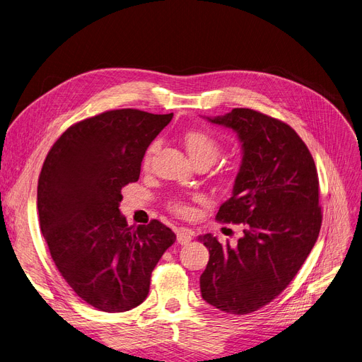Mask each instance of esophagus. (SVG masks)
<instances>
[{"mask_svg":"<svg viewBox=\"0 0 362 362\" xmlns=\"http://www.w3.org/2000/svg\"><path fill=\"white\" fill-rule=\"evenodd\" d=\"M192 237H193V233L190 231V229H186V228H179L176 231V238H177V243L180 245H186L192 241Z\"/></svg>","mask_w":362,"mask_h":362,"instance_id":"obj_1","label":"esophagus"}]
</instances>
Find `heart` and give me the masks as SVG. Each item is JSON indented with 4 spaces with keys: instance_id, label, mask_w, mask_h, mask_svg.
Segmentation results:
<instances>
[{
    "instance_id": "1",
    "label": "heart",
    "mask_w": 362,
    "mask_h": 362,
    "mask_svg": "<svg viewBox=\"0 0 362 362\" xmlns=\"http://www.w3.org/2000/svg\"><path fill=\"white\" fill-rule=\"evenodd\" d=\"M185 141V147L190 156V158L194 163L199 161H205L208 164H211L219 154V143L216 140V137L214 134H211L209 131L205 129H193L190 133H187L183 139ZM157 148V143L150 144V147L147 148L144 158H143V166L147 168L150 164L151 156L154 154ZM170 208L177 212V214H187L189 208L182 202V201H175L172 202Z\"/></svg>"
}]
</instances>
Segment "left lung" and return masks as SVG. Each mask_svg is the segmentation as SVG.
<instances>
[{"label": "left lung", "mask_w": 362, "mask_h": 362, "mask_svg": "<svg viewBox=\"0 0 362 362\" xmlns=\"http://www.w3.org/2000/svg\"><path fill=\"white\" fill-rule=\"evenodd\" d=\"M206 119L233 129L243 150L233 194L216 219L245 226L235 247L199 237L209 250L201 293L219 310L245 315L276 299L312 251L322 223L317 172L298 133L276 118L234 108Z\"/></svg>", "instance_id": "obj_1"}]
</instances>
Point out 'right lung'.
Returning a JSON list of instances; mask_svg holds the SVG:
<instances>
[{"mask_svg":"<svg viewBox=\"0 0 362 362\" xmlns=\"http://www.w3.org/2000/svg\"><path fill=\"white\" fill-rule=\"evenodd\" d=\"M173 118L114 110L69 127L50 148L37 186L42 234L62 277L108 313L141 305L151 272L175 241L153 219L128 226L121 189L140 177L147 147Z\"/></svg>","mask_w":362,"mask_h":362,"instance_id":"right-lung-1","label":"right lung"}]
</instances>
